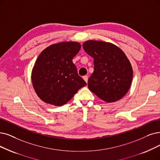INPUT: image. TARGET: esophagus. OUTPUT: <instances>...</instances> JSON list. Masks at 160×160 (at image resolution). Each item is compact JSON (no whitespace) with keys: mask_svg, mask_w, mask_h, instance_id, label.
<instances>
[{"mask_svg":"<svg viewBox=\"0 0 160 160\" xmlns=\"http://www.w3.org/2000/svg\"><path fill=\"white\" fill-rule=\"evenodd\" d=\"M82 78H83V79L85 80V81L87 83V82H88V77H87V76H84Z\"/></svg>","mask_w":160,"mask_h":160,"instance_id":"esophagus-1","label":"esophagus"}]
</instances>
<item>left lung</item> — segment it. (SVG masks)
I'll list each match as a JSON object with an SVG mask.
<instances>
[{
  "mask_svg": "<svg viewBox=\"0 0 160 160\" xmlns=\"http://www.w3.org/2000/svg\"><path fill=\"white\" fill-rule=\"evenodd\" d=\"M82 47L94 59V72L88 79L89 90L106 102L122 98L129 90L133 71L123 51L115 44L89 40Z\"/></svg>",
  "mask_w": 160,
  "mask_h": 160,
  "instance_id": "obj_1",
  "label": "left lung"
}]
</instances>
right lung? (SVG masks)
Returning a JSON list of instances; mask_svg holds the SVG:
<instances>
[{"label":"right lung","mask_w":160,"mask_h":160,"mask_svg":"<svg viewBox=\"0 0 160 160\" xmlns=\"http://www.w3.org/2000/svg\"><path fill=\"white\" fill-rule=\"evenodd\" d=\"M81 47L78 42H61L51 44L38 56L31 81L36 94L45 103L63 106L87 85L72 62Z\"/></svg>","instance_id":"right-lung-1"}]
</instances>
